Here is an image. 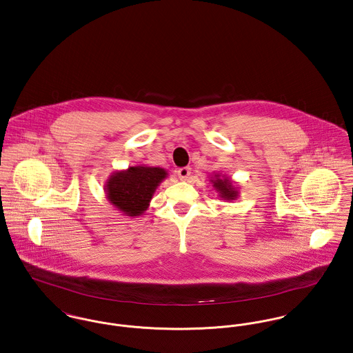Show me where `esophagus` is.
Here are the masks:
<instances>
[{"mask_svg":"<svg viewBox=\"0 0 353 353\" xmlns=\"http://www.w3.org/2000/svg\"><path fill=\"white\" fill-rule=\"evenodd\" d=\"M177 176L180 180H187L190 176V166H184V168H180L177 170Z\"/></svg>","mask_w":353,"mask_h":353,"instance_id":"esophagus-1","label":"esophagus"}]
</instances>
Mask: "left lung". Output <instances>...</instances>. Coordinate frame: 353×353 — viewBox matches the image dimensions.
I'll return each instance as SVG.
<instances>
[{
  "mask_svg": "<svg viewBox=\"0 0 353 353\" xmlns=\"http://www.w3.org/2000/svg\"><path fill=\"white\" fill-rule=\"evenodd\" d=\"M210 181L212 183V187L216 192H219V196L227 201L235 200L239 196V192L232 185L228 177H221L220 174H215L214 177H211Z\"/></svg>",
  "mask_w": 353,
  "mask_h": 353,
  "instance_id": "obj_1",
  "label": "left lung"
}]
</instances>
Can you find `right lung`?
<instances>
[{
	"instance_id": "add662e5",
	"label": "right lung",
	"mask_w": 353,
	"mask_h": 353,
	"mask_svg": "<svg viewBox=\"0 0 353 353\" xmlns=\"http://www.w3.org/2000/svg\"><path fill=\"white\" fill-rule=\"evenodd\" d=\"M166 170L154 166H130L111 174L106 183L110 203L126 216L143 214L159 184L166 177Z\"/></svg>"
}]
</instances>
